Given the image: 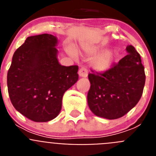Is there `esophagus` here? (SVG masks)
<instances>
[{
  "mask_svg": "<svg viewBox=\"0 0 156 156\" xmlns=\"http://www.w3.org/2000/svg\"><path fill=\"white\" fill-rule=\"evenodd\" d=\"M78 74L80 77H87V69L83 67V68L80 69Z\"/></svg>",
  "mask_w": 156,
  "mask_h": 156,
  "instance_id": "1",
  "label": "esophagus"
}]
</instances>
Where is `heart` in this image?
Returning a JSON list of instances; mask_svg holds the SVG:
<instances>
[{
	"label": "heart",
	"mask_w": 156,
	"mask_h": 156,
	"mask_svg": "<svg viewBox=\"0 0 156 156\" xmlns=\"http://www.w3.org/2000/svg\"><path fill=\"white\" fill-rule=\"evenodd\" d=\"M81 49L87 55H94L99 51V48L94 44H83L81 45ZM71 55H75L74 51L70 50ZM114 54L111 51H105L92 58L90 62V66L94 71L105 72L110 68L112 60H113Z\"/></svg>",
	"instance_id": "1"
}]
</instances>
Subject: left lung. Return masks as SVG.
Masks as SVG:
<instances>
[{
  "label": "left lung",
  "mask_w": 156,
  "mask_h": 156,
  "mask_svg": "<svg viewBox=\"0 0 156 156\" xmlns=\"http://www.w3.org/2000/svg\"><path fill=\"white\" fill-rule=\"evenodd\" d=\"M127 55L103 73L92 71L87 94L88 106L95 115L119 119L134 107L141 98L145 73L134 47L128 45Z\"/></svg>",
  "instance_id": "left-lung-1"
}]
</instances>
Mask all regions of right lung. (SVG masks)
I'll return each mask as SVG.
<instances>
[{"label": "right lung", "mask_w": 156, "mask_h": 156, "mask_svg": "<svg viewBox=\"0 0 156 156\" xmlns=\"http://www.w3.org/2000/svg\"><path fill=\"white\" fill-rule=\"evenodd\" d=\"M57 37L44 34L27 37L15 51L7 76L9 98L18 112L34 122L55 119L65 92L78 80V66L58 60Z\"/></svg>", "instance_id": "1"}]
</instances>
